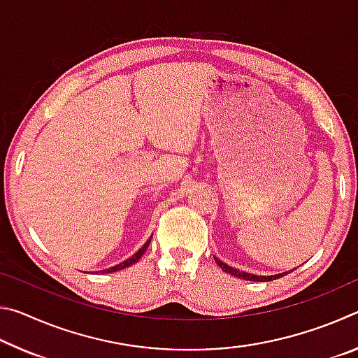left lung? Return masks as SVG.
<instances>
[{
  "mask_svg": "<svg viewBox=\"0 0 358 358\" xmlns=\"http://www.w3.org/2000/svg\"><path fill=\"white\" fill-rule=\"evenodd\" d=\"M215 260H216V264L221 266L222 271H226V273L232 275V276L241 278V280H248V281H260V282H262V281H273V280H278V278H281V276H284V275H287V271H286V273H281V275H271V276H257V275L245 273V271H240V270H237V268H232V266H229L227 264L221 262V260L217 259V257H215Z\"/></svg>",
  "mask_w": 358,
  "mask_h": 358,
  "instance_id": "8db88e82",
  "label": "left lung"
}]
</instances>
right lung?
<instances>
[{"label":"right lung","instance_id":"obj_1","mask_svg":"<svg viewBox=\"0 0 358 358\" xmlns=\"http://www.w3.org/2000/svg\"><path fill=\"white\" fill-rule=\"evenodd\" d=\"M150 241H151V237H150V240H147V243H145L141 250H138L134 256L132 257H129L128 260H124V262H121V264H118V265H115V266H112V268H108V270H104V273H112V271H118V270H121V268H126V266H129V265H132V264H136L138 259L142 257V254L145 252V250H147L148 248V245H150Z\"/></svg>","mask_w":358,"mask_h":358}]
</instances>
